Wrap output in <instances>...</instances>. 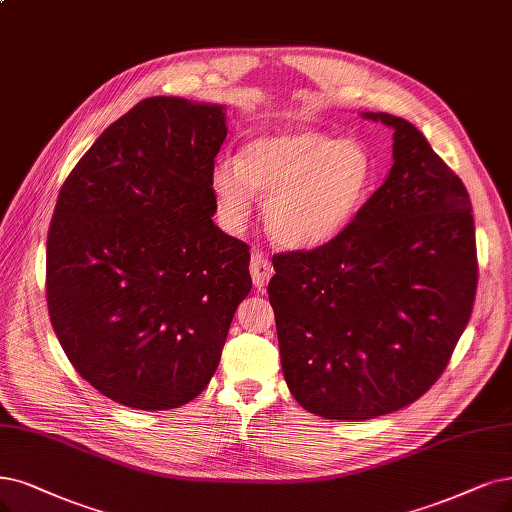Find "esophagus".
Instances as JSON below:
<instances>
[{"label": "esophagus", "mask_w": 512, "mask_h": 512, "mask_svg": "<svg viewBox=\"0 0 512 512\" xmlns=\"http://www.w3.org/2000/svg\"><path fill=\"white\" fill-rule=\"evenodd\" d=\"M274 268H272V261L263 255L261 251H253L251 255V278L255 282V287H266L268 280L272 278Z\"/></svg>", "instance_id": "esophagus-1"}]
</instances>
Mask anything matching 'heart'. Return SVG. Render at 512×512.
I'll use <instances>...</instances> for the list:
<instances>
[{"label":"heart","mask_w":512,"mask_h":512,"mask_svg":"<svg viewBox=\"0 0 512 512\" xmlns=\"http://www.w3.org/2000/svg\"><path fill=\"white\" fill-rule=\"evenodd\" d=\"M375 166L369 149L316 130L255 137L213 168L221 219L242 227L255 192L268 196L263 217L272 238L289 249H312L346 230L361 211Z\"/></svg>","instance_id":"obj_1"}]
</instances>
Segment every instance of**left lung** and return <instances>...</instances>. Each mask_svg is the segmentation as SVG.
Segmentation results:
<instances>
[{
    "label": "left lung",
    "mask_w": 512,
    "mask_h": 512,
    "mask_svg": "<svg viewBox=\"0 0 512 512\" xmlns=\"http://www.w3.org/2000/svg\"><path fill=\"white\" fill-rule=\"evenodd\" d=\"M394 164L342 234L274 255L268 285L282 373L295 401L327 420H371L439 380L475 306L479 263L462 179L411 122Z\"/></svg>",
    "instance_id": "8db88e82"
}]
</instances>
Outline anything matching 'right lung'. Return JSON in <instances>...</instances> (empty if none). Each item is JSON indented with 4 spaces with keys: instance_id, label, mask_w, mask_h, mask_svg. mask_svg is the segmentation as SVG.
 Returning <instances> with one entry per match:
<instances>
[{
    "instance_id": "1",
    "label": "right lung",
    "mask_w": 512,
    "mask_h": 512,
    "mask_svg": "<svg viewBox=\"0 0 512 512\" xmlns=\"http://www.w3.org/2000/svg\"><path fill=\"white\" fill-rule=\"evenodd\" d=\"M221 105L139 101L73 166L46 242V301L69 363L107 399L175 409L217 371L249 295V244L213 223Z\"/></svg>"
}]
</instances>
